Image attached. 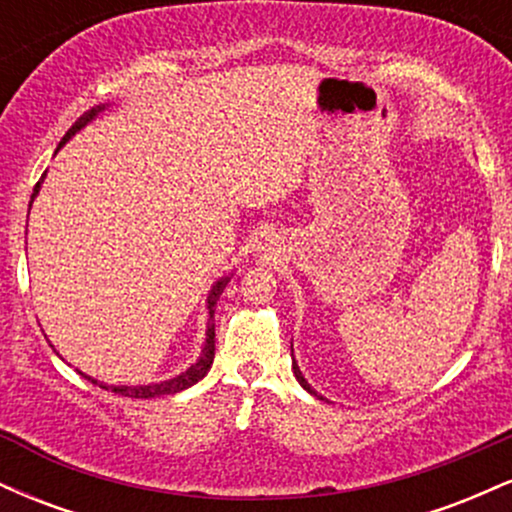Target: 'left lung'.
Wrapping results in <instances>:
<instances>
[{
	"instance_id": "left-lung-1",
	"label": "left lung",
	"mask_w": 512,
	"mask_h": 512,
	"mask_svg": "<svg viewBox=\"0 0 512 512\" xmlns=\"http://www.w3.org/2000/svg\"><path fill=\"white\" fill-rule=\"evenodd\" d=\"M293 373H296V378H298V383H301V385H303V387H305V390H308V392H313V395H315V397H317V392H315V390H313V387H310V385H308V380H305V378H303V373H301V368H298V363H296V361H293Z\"/></svg>"
}]
</instances>
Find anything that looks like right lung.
<instances>
[{"mask_svg": "<svg viewBox=\"0 0 512 512\" xmlns=\"http://www.w3.org/2000/svg\"><path fill=\"white\" fill-rule=\"evenodd\" d=\"M98 110H101V108L91 110V113H86L84 117H79V120H76L74 125H72V129H69V132H67V137H64L62 142H60V146H62L64 142H67L69 137H72L76 129L84 127L86 122L91 120V117L98 113ZM60 146H57V149H60ZM40 182H43V178L35 182L31 199H33L35 195H38ZM226 284H228V276H223L221 281H216V286H214V289H211V293H209V330H207V344H204L202 356H199V361H197L195 366H192L190 370H187V373H182V375H178V378L168 380V383H161V385H144V387H113V385L98 383V380L88 378V375H84V378L91 380L93 385L103 387V390H110V392H115V395L134 397V399H149V397H161V395H175V392H180V390H185V387L195 385L197 380H202L204 375L209 373L211 363H214V349H216V339H214V337H216V334H214V313H216V301H219V296L223 293V289H226Z\"/></svg>", "mask_w": 512, "mask_h": 512, "instance_id": "1", "label": "right lung"}]
</instances>
